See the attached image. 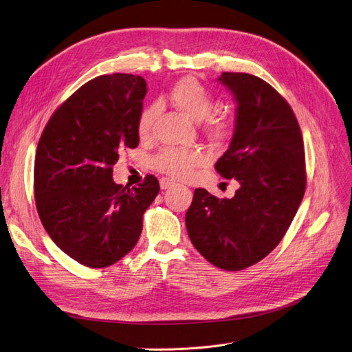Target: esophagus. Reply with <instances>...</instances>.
<instances>
[{
  "instance_id": "esophagus-1",
  "label": "esophagus",
  "mask_w": 352,
  "mask_h": 352,
  "mask_svg": "<svg viewBox=\"0 0 352 352\" xmlns=\"http://www.w3.org/2000/svg\"><path fill=\"white\" fill-rule=\"evenodd\" d=\"M173 185H175L173 180H170L167 177L160 179V186H162V189H168V188H172Z\"/></svg>"
}]
</instances>
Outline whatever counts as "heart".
<instances>
[{"label":"heart","instance_id":"b5f03b06","mask_svg":"<svg viewBox=\"0 0 352 352\" xmlns=\"http://www.w3.org/2000/svg\"><path fill=\"white\" fill-rule=\"evenodd\" d=\"M168 101L190 120H204V129L212 138H223L229 131V122L223 116L208 114L212 105L210 92L202 85L192 79H180L168 92ZM157 114L155 105L145 107L138 119V133L146 138L151 133L153 123ZM206 163V155L198 150L186 148H166L153 158V167L170 177H186L192 170Z\"/></svg>","mask_w":352,"mask_h":352}]
</instances>
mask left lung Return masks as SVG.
Here are the masks:
<instances>
[{"mask_svg":"<svg viewBox=\"0 0 352 352\" xmlns=\"http://www.w3.org/2000/svg\"><path fill=\"white\" fill-rule=\"evenodd\" d=\"M236 102L235 129L216 163L225 179H236L233 198L198 188L186 211L190 242L211 264L242 270L278 245L305 192L300 124L282 95L248 73L223 72L217 79Z\"/></svg>","mask_w":352,"mask_h":352,"instance_id":"left-lung-1","label":"left lung"}]
</instances>
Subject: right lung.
Wrapping results in <instances>:
<instances>
[{
	"instance_id": "add662e5",
	"label": "right lung",
	"mask_w": 352,
	"mask_h": 352,
	"mask_svg": "<svg viewBox=\"0 0 352 352\" xmlns=\"http://www.w3.org/2000/svg\"><path fill=\"white\" fill-rule=\"evenodd\" d=\"M145 94L141 76H98L61 104L41 135L34 170L39 219L52 242L88 267H107L135 247L160 190L154 176L132 189L113 180L120 153L140 144Z\"/></svg>"
}]
</instances>
